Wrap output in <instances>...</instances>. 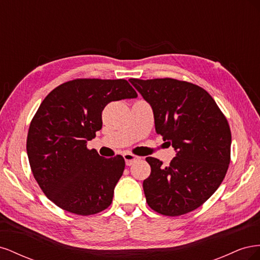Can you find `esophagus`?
<instances>
[{
  "mask_svg": "<svg viewBox=\"0 0 260 260\" xmlns=\"http://www.w3.org/2000/svg\"><path fill=\"white\" fill-rule=\"evenodd\" d=\"M123 158L125 160V165H127V166H131L133 162H136L137 160L140 159V157L133 155L131 153H125L123 154Z\"/></svg>",
  "mask_w": 260,
  "mask_h": 260,
  "instance_id": "esophagus-1",
  "label": "esophagus"
}]
</instances>
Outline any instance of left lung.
Here are the masks:
<instances>
[{"label":"left lung","mask_w":260,"mask_h":260,"mask_svg":"<svg viewBox=\"0 0 260 260\" xmlns=\"http://www.w3.org/2000/svg\"><path fill=\"white\" fill-rule=\"evenodd\" d=\"M129 81L152 106L156 133L177 153L167 167L146 157L151 166L143 181L146 202L165 216L187 214L202 206L225 177L230 125L215 100L199 85L171 78Z\"/></svg>","instance_id":"1"}]
</instances>
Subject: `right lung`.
Wrapping results in <instances>:
<instances>
[{
    "instance_id": "right-lung-1",
    "label": "right lung",
    "mask_w": 260,
    "mask_h": 260,
    "mask_svg": "<svg viewBox=\"0 0 260 260\" xmlns=\"http://www.w3.org/2000/svg\"><path fill=\"white\" fill-rule=\"evenodd\" d=\"M137 96L124 79H75L43 100L30 122L27 154L36 181L55 205L81 216L111 205L124 159L104 158L86 143L102 129L108 103Z\"/></svg>"
}]
</instances>
